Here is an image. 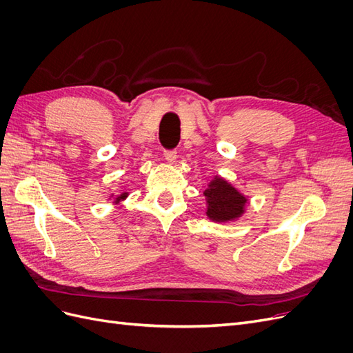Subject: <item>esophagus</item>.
<instances>
[{"label":"esophagus","instance_id":"1","mask_svg":"<svg viewBox=\"0 0 353 353\" xmlns=\"http://www.w3.org/2000/svg\"><path fill=\"white\" fill-rule=\"evenodd\" d=\"M163 156H165L166 162H169V163H174L176 160V152L175 150H165Z\"/></svg>","mask_w":353,"mask_h":353}]
</instances>
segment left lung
<instances>
[{
  "mask_svg": "<svg viewBox=\"0 0 353 353\" xmlns=\"http://www.w3.org/2000/svg\"><path fill=\"white\" fill-rule=\"evenodd\" d=\"M203 194L208 203L206 215L215 222H228L240 218L248 203V199L237 188L221 176L213 178Z\"/></svg>",
  "mask_w": 353,
  "mask_h": 353,
  "instance_id": "left-lung-1",
  "label": "left lung"
}]
</instances>
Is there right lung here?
Segmentation results:
<instances>
[{
    "label": "right lung",
    "mask_w": 353,
    "mask_h": 353,
    "mask_svg": "<svg viewBox=\"0 0 353 353\" xmlns=\"http://www.w3.org/2000/svg\"><path fill=\"white\" fill-rule=\"evenodd\" d=\"M126 197H128V193H122V194H119V196L116 197V203H119L121 200H125Z\"/></svg>",
    "instance_id": "1"
}]
</instances>
